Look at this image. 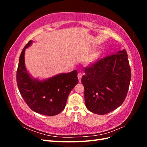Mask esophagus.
<instances>
[{
	"label": "esophagus",
	"mask_w": 147,
	"mask_h": 147,
	"mask_svg": "<svg viewBox=\"0 0 147 147\" xmlns=\"http://www.w3.org/2000/svg\"><path fill=\"white\" fill-rule=\"evenodd\" d=\"M82 74L81 73H78V81L80 82L81 80H82Z\"/></svg>",
	"instance_id": "1"
}]
</instances>
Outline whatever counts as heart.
Segmentation results:
<instances>
[{
	"label": "heart",
	"instance_id": "heart-1",
	"mask_svg": "<svg viewBox=\"0 0 147 147\" xmlns=\"http://www.w3.org/2000/svg\"><path fill=\"white\" fill-rule=\"evenodd\" d=\"M100 55V51L99 50H96L92 53L91 54L88 56L86 59V63L88 64H92L94 63L99 58Z\"/></svg>",
	"mask_w": 147,
	"mask_h": 147
}]
</instances>
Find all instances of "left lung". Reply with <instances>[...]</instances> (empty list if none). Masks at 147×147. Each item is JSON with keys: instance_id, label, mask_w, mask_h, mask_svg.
Instances as JSON below:
<instances>
[{"instance_id": "1", "label": "left lung", "mask_w": 147, "mask_h": 147, "mask_svg": "<svg viewBox=\"0 0 147 147\" xmlns=\"http://www.w3.org/2000/svg\"><path fill=\"white\" fill-rule=\"evenodd\" d=\"M82 78L84 101L90 112L104 115L112 112L125 99L131 78L125 50L105 57L85 68Z\"/></svg>"}]
</instances>
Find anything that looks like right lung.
I'll list each match as a JSON object with an SVG mask.
<instances>
[{
	"instance_id": "add662e5",
	"label": "right lung",
	"mask_w": 147,
	"mask_h": 147,
	"mask_svg": "<svg viewBox=\"0 0 147 147\" xmlns=\"http://www.w3.org/2000/svg\"><path fill=\"white\" fill-rule=\"evenodd\" d=\"M30 40L23 48L20 57L16 82L20 94L34 112L54 116L63 111L71 91L78 83L77 71L61 73L50 78L40 80L28 72L25 65L26 49L32 45Z\"/></svg>"
}]
</instances>
